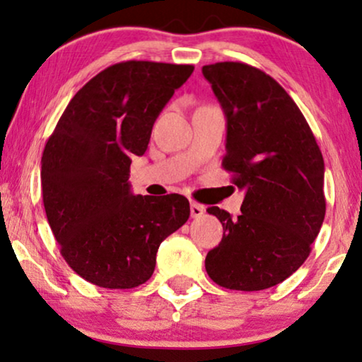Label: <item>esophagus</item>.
<instances>
[{"mask_svg":"<svg viewBox=\"0 0 362 362\" xmlns=\"http://www.w3.org/2000/svg\"><path fill=\"white\" fill-rule=\"evenodd\" d=\"M205 213V206L197 202H190V215L192 218H200Z\"/></svg>","mask_w":362,"mask_h":362,"instance_id":"34e87169","label":"esophagus"}]
</instances>
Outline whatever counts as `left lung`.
Segmentation results:
<instances>
[{
  "label": "left lung",
  "mask_w": 362,
  "mask_h": 362,
  "mask_svg": "<svg viewBox=\"0 0 362 362\" xmlns=\"http://www.w3.org/2000/svg\"><path fill=\"white\" fill-rule=\"evenodd\" d=\"M202 72L226 116L223 167L246 193L238 218L206 210L221 221L223 239L205 269L225 288L274 287L305 262L323 225L322 151L295 101L262 70L218 62Z\"/></svg>",
  "instance_id": "8db88e82"
}]
</instances>
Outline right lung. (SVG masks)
Instances as JSON below:
<instances>
[{
	"instance_id": "obj_1",
	"label": "right lung",
	"mask_w": 362,
	"mask_h": 362,
	"mask_svg": "<svg viewBox=\"0 0 362 362\" xmlns=\"http://www.w3.org/2000/svg\"><path fill=\"white\" fill-rule=\"evenodd\" d=\"M193 65L128 60L105 69L70 100L42 154L45 215L60 254L103 288L149 281L160 243L190 216L185 197L134 195L129 167Z\"/></svg>"
}]
</instances>
